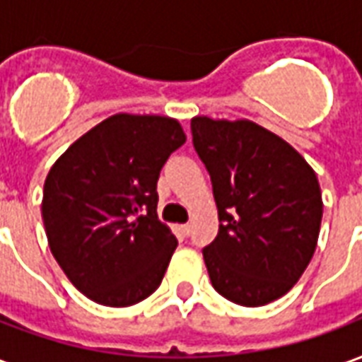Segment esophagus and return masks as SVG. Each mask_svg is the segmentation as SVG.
Segmentation results:
<instances>
[{"label":"esophagus","mask_w":362,"mask_h":362,"mask_svg":"<svg viewBox=\"0 0 362 362\" xmlns=\"http://www.w3.org/2000/svg\"><path fill=\"white\" fill-rule=\"evenodd\" d=\"M178 230H180L182 236H188L189 233H192V225H189V223H186V225H180V227H178Z\"/></svg>","instance_id":"1"}]
</instances>
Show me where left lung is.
I'll return each instance as SVG.
<instances>
[{
  "instance_id": "1",
  "label": "left lung",
  "mask_w": 362,
  "mask_h": 362,
  "mask_svg": "<svg viewBox=\"0 0 362 362\" xmlns=\"http://www.w3.org/2000/svg\"><path fill=\"white\" fill-rule=\"evenodd\" d=\"M197 155L209 170L219 233L204 259L215 291L240 306L287 295L310 264L322 223L312 166L252 119L192 118Z\"/></svg>"
}]
</instances>
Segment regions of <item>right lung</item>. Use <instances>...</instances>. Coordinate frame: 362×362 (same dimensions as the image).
Instances as JSON below:
<instances>
[{
	"label": "right lung",
	"mask_w": 362,
	"mask_h": 362,
	"mask_svg": "<svg viewBox=\"0 0 362 362\" xmlns=\"http://www.w3.org/2000/svg\"><path fill=\"white\" fill-rule=\"evenodd\" d=\"M184 143L176 118L119 112L52 165L42 196L48 246L87 298L122 308L160 285L178 243L158 221L157 180Z\"/></svg>",
	"instance_id": "right-lung-1"
}]
</instances>
